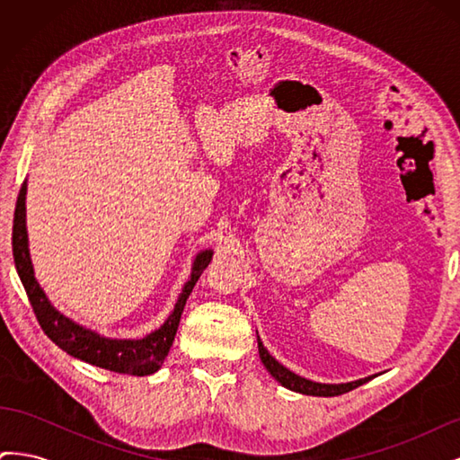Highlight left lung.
Segmentation results:
<instances>
[{
  "instance_id": "1",
  "label": "left lung",
  "mask_w": 460,
  "mask_h": 460,
  "mask_svg": "<svg viewBox=\"0 0 460 460\" xmlns=\"http://www.w3.org/2000/svg\"><path fill=\"white\" fill-rule=\"evenodd\" d=\"M257 341H259V355H261L262 365L267 367V370L274 376L278 382H280L284 387L291 389V392L314 395V397H336V395L351 392V389L363 385L365 382L370 380V378H365V380H357V382H349V384H318V382L305 380V378H301V376L294 374L278 363V360L267 349H264L261 340H257Z\"/></svg>"
}]
</instances>
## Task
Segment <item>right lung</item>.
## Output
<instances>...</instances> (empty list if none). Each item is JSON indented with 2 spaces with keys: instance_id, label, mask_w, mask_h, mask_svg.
Masks as SVG:
<instances>
[{
  "instance_id": "1",
  "label": "right lung",
  "mask_w": 460,
  "mask_h": 460,
  "mask_svg": "<svg viewBox=\"0 0 460 460\" xmlns=\"http://www.w3.org/2000/svg\"><path fill=\"white\" fill-rule=\"evenodd\" d=\"M24 193L26 186L22 184L15 205V218H13V257H15V267L26 296H29V301L32 305V311L46 336L68 355L84 360V363H90L93 367L130 376H147L157 372L164 357L171 351L184 305L193 286L199 280L201 272L211 262L213 252H203L198 255L196 262H193L190 282L184 286L182 294H180L172 314L166 318V323L159 330L149 333L144 340H107L102 338L100 333L75 324L73 320H68L59 311H55L44 291L38 286L29 255V240H26Z\"/></svg>"
}]
</instances>
